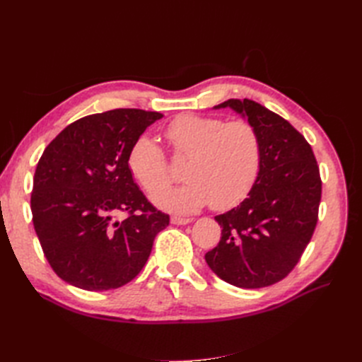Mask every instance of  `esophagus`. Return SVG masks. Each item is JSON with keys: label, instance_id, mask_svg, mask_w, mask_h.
<instances>
[{"label": "esophagus", "instance_id": "obj_1", "mask_svg": "<svg viewBox=\"0 0 362 362\" xmlns=\"http://www.w3.org/2000/svg\"><path fill=\"white\" fill-rule=\"evenodd\" d=\"M170 222H172L173 225H187V223H190V222H192V218H189V217H180V216H173V217L170 218Z\"/></svg>", "mask_w": 362, "mask_h": 362}]
</instances>
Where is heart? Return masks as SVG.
<instances>
[{
	"label": "heart",
	"instance_id": "1",
	"mask_svg": "<svg viewBox=\"0 0 362 362\" xmlns=\"http://www.w3.org/2000/svg\"><path fill=\"white\" fill-rule=\"evenodd\" d=\"M166 136L175 156L189 157L187 182L164 187L152 202L172 213L189 214L205 205L228 210L242 202L258 178L262 146L257 128L246 120L182 115L170 122ZM128 168L146 192L170 181L166 156L151 136H140L128 156Z\"/></svg>",
	"mask_w": 362,
	"mask_h": 362
}]
</instances>
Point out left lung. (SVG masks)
Returning a JSON list of instances; mask_svg holds the SVG:
<instances>
[{
  "mask_svg": "<svg viewBox=\"0 0 362 362\" xmlns=\"http://www.w3.org/2000/svg\"><path fill=\"white\" fill-rule=\"evenodd\" d=\"M226 107L257 128L262 160L247 198L214 217L222 237L205 261L231 286L261 288L286 278L310 243L322 198L320 172L310 144L288 120L250 100L214 105Z\"/></svg>",
  "mask_w": 362,
  "mask_h": 362,
  "instance_id": "obj_1",
  "label": "left lung"
}]
</instances>
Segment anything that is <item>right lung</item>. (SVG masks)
<instances>
[{"instance_id": "obj_1", "label": "right lung", "mask_w": 362, "mask_h": 362, "mask_svg": "<svg viewBox=\"0 0 362 362\" xmlns=\"http://www.w3.org/2000/svg\"><path fill=\"white\" fill-rule=\"evenodd\" d=\"M157 112L116 108L75 120L43 151L33 181V225L49 266L74 287L119 288L134 279L169 216L152 206L128 168ZM119 212H128L117 221Z\"/></svg>"}]
</instances>
